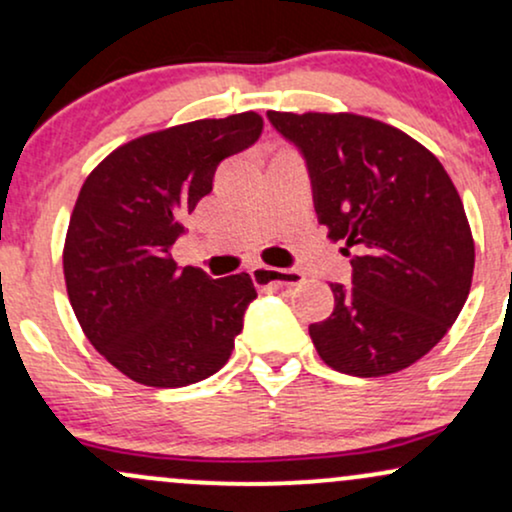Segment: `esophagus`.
<instances>
[{
	"label": "esophagus",
	"instance_id": "obj_1",
	"mask_svg": "<svg viewBox=\"0 0 512 512\" xmlns=\"http://www.w3.org/2000/svg\"><path fill=\"white\" fill-rule=\"evenodd\" d=\"M252 279L260 286H298L303 284L305 276L298 269H279L267 267V264H257V267H252Z\"/></svg>",
	"mask_w": 512,
	"mask_h": 512
}]
</instances>
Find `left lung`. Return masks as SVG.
I'll return each mask as SVG.
<instances>
[{
	"label": "left lung",
	"mask_w": 512,
	"mask_h": 512,
	"mask_svg": "<svg viewBox=\"0 0 512 512\" xmlns=\"http://www.w3.org/2000/svg\"><path fill=\"white\" fill-rule=\"evenodd\" d=\"M298 149L317 221L344 240L351 286L310 325L327 366L356 378L397 373L426 356L469 296L474 240L450 175L426 146L363 115L267 113Z\"/></svg>",
	"instance_id": "1"
}]
</instances>
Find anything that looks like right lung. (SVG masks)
<instances>
[{
    "label": "right lung",
    "mask_w": 512,
    "mask_h": 512,
    "mask_svg": "<svg viewBox=\"0 0 512 512\" xmlns=\"http://www.w3.org/2000/svg\"><path fill=\"white\" fill-rule=\"evenodd\" d=\"M262 134L240 113L144 134L88 175L64 240L69 303L105 361L149 387H185L226 366L257 298L250 274L211 279L170 255L223 158Z\"/></svg>",
    "instance_id": "1"
}]
</instances>
